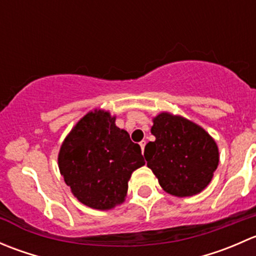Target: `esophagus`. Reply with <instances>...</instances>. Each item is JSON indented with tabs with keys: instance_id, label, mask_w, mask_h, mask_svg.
Returning <instances> with one entry per match:
<instances>
[{
	"instance_id": "1",
	"label": "esophagus",
	"mask_w": 256,
	"mask_h": 256,
	"mask_svg": "<svg viewBox=\"0 0 256 256\" xmlns=\"http://www.w3.org/2000/svg\"><path fill=\"white\" fill-rule=\"evenodd\" d=\"M140 146H141V150H142V152H144V146H146V141H144V140L141 141V142H140Z\"/></svg>"
}]
</instances>
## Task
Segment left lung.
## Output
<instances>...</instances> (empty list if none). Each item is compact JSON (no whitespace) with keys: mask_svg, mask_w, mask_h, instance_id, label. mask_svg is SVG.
<instances>
[{"mask_svg":"<svg viewBox=\"0 0 256 256\" xmlns=\"http://www.w3.org/2000/svg\"><path fill=\"white\" fill-rule=\"evenodd\" d=\"M151 134L156 138L144 147L147 167L160 186L177 197L202 192L218 167L216 141L197 124L168 112L154 118Z\"/></svg>","mask_w":256,"mask_h":256,"instance_id":"obj_1","label":"left lung"}]
</instances>
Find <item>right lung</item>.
Wrapping results in <instances>:
<instances>
[{
	"mask_svg": "<svg viewBox=\"0 0 256 256\" xmlns=\"http://www.w3.org/2000/svg\"><path fill=\"white\" fill-rule=\"evenodd\" d=\"M104 110L88 112L72 128L58 154L66 186L79 202L108 210L125 200L128 182L144 164L141 147Z\"/></svg>",
	"mask_w": 256,
	"mask_h": 256,
	"instance_id": "1",
	"label": "right lung"
}]
</instances>
